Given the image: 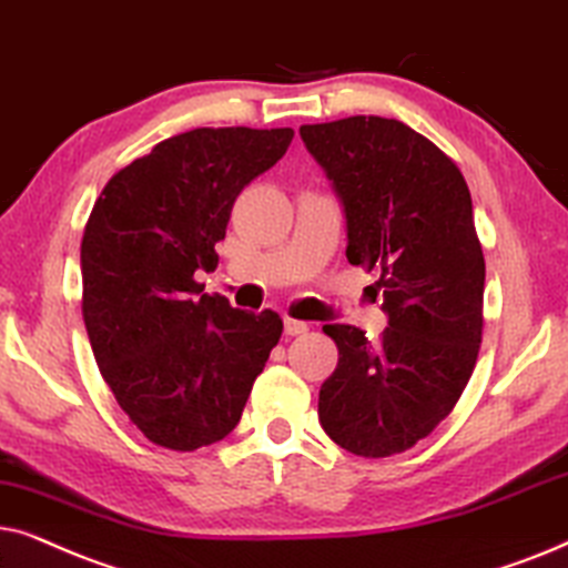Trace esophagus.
<instances>
[{"label": "esophagus", "mask_w": 568, "mask_h": 568, "mask_svg": "<svg viewBox=\"0 0 568 568\" xmlns=\"http://www.w3.org/2000/svg\"><path fill=\"white\" fill-rule=\"evenodd\" d=\"M283 327H285V335H291V337L304 335V332H308V324H306V322L291 320V316H285V320H283Z\"/></svg>", "instance_id": "34e87169"}]
</instances>
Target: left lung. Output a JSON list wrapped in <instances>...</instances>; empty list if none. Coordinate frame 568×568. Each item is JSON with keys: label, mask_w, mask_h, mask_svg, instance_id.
I'll list each match as a JSON object with an SVG mask.
<instances>
[{"label": "left lung", "mask_w": 568, "mask_h": 568, "mask_svg": "<svg viewBox=\"0 0 568 568\" xmlns=\"http://www.w3.org/2000/svg\"><path fill=\"white\" fill-rule=\"evenodd\" d=\"M298 134L343 205L347 262L379 275L387 314L376 343L324 324L339 361L320 392L322 428L358 457L397 455L447 418L478 358L486 262L470 189L452 158L397 119L351 116Z\"/></svg>", "instance_id": "8db88e82"}]
</instances>
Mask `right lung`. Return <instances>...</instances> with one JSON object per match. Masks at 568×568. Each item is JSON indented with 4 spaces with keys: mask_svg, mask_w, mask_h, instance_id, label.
Wrapping results in <instances>:
<instances>
[{
    "mask_svg": "<svg viewBox=\"0 0 568 568\" xmlns=\"http://www.w3.org/2000/svg\"><path fill=\"white\" fill-rule=\"evenodd\" d=\"M291 140L288 126L176 134L95 200L80 248L85 329L119 407L158 447L194 452L229 436L277 345L275 312L201 297L194 272L217 267L233 202Z\"/></svg>",
    "mask_w": 568,
    "mask_h": 568,
    "instance_id": "right-lung-1",
    "label": "right lung"
}]
</instances>
